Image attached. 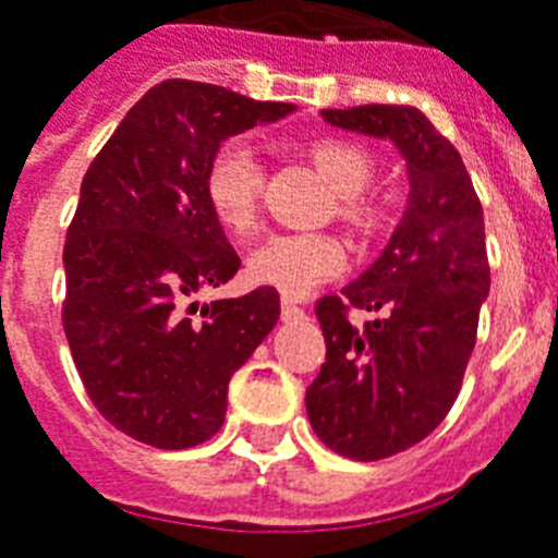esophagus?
<instances>
[{"mask_svg": "<svg viewBox=\"0 0 558 558\" xmlns=\"http://www.w3.org/2000/svg\"><path fill=\"white\" fill-rule=\"evenodd\" d=\"M296 319H305V307H299L296 302L284 299V302H282V322H296Z\"/></svg>", "mask_w": 558, "mask_h": 558, "instance_id": "34e87169", "label": "esophagus"}]
</instances>
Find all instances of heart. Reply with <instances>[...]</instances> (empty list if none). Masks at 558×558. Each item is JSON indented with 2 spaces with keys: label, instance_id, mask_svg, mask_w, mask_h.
Masks as SVG:
<instances>
[{
  "label": "heart",
  "instance_id": "heart-1",
  "mask_svg": "<svg viewBox=\"0 0 558 558\" xmlns=\"http://www.w3.org/2000/svg\"><path fill=\"white\" fill-rule=\"evenodd\" d=\"M307 159L336 191V214L356 228H373L381 205L365 193L373 177V156L365 147L339 136H322L307 145ZM265 168L251 142H225L207 162L205 199L210 214L233 236H247L259 222ZM348 268V247L333 233H274L247 259L256 284L302 299Z\"/></svg>",
  "mask_w": 558,
  "mask_h": 558
}]
</instances>
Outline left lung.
<instances>
[{
	"label": "left lung",
	"mask_w": 558,
	"mask_h": 558,
	"mask_svg": "<svg viewBox=\"0 0 558 558\" xmlns=\"http://www.w3.org/2000/svg\"><path fill=\"white\" fill-rule=\"evenodd\" d=\"M322 117L393 142L411 179L408 210L379 259L316 305L328 353L305 393L330 450L376 462L434 434L459 396L490 290L485 216L459 150L418 108L359 105ZM351 306L383 316L356 329Z\"/></svg>",
	"instance_id": "left-lung-1"
}]
</instances>
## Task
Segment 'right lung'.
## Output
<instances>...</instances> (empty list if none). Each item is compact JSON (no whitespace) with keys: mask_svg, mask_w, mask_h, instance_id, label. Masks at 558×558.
<instances>
[{"mask_svg":"<svg viewBox=\"0 0 558 558\" xmlns=\"http://www.w3.org/2000/svg\"><path fill=\"white\" fill-rule=\"evenodd\" d=\"M293 110L168 80L87 168L64 242L62 325L90 402L124 436L162 450L210 439L230 376L274 330V288L196 302L242 265L210 214L205 170L228 136Z\"/></svg>","mask_w":558,"mask_h":558,"instance_id":"obj_1","label":"right lung"}]
</instances>
